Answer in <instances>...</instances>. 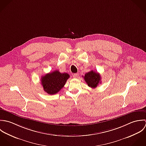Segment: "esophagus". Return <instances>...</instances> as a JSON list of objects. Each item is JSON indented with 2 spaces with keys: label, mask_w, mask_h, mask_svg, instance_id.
I'll use <instances>...</instances> for the list:
<instances>
[{
  "label": "esophagus",
  "mask_w": 146,
  "mask_h": 146,
  "mask_svg": "<svg viewBox=\"0 0 146 146\" xmlns=\"http://www.w3.org/2000/svg\"><path fill=\"white\" fill-rule=\"evenodd\" d=\"M78 76H79V74H78V73H75V74H73V77L74 78H78Z\"/></svg>",
  "instance_id": "esophagus-1"
}]
</instances>
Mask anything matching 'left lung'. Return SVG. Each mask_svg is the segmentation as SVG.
I'll use <instances>...</instances> for the list:
<instances>
[{
	"instance_id": "1",
	"label": "left lung",
	"mask_w": 146,
	"mask_h": 146,
	"mask_svg": "<svg viewBox=\"0 0 146 146\" xmlns=\"http://www.w3.org/2000/svg\"><path fill=\"white\" fill-rule=\"evenodd\" d=\"M83 77L88 86L90 88H96L99 83H101V76L100 74L94 70L86 73Z\"/></svg>"
}]
</instances>
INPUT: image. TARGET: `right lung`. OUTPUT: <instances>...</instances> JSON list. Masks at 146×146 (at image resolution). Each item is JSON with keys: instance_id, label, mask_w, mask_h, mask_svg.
Segmentation results:
<instances>
[{"instance_id": "right-lung-1", "label": "right lung", "mask_w": 146, "mask_h": 146, "mask_svg": "<svg viewBox=\"0 0 146 146\" xmlns=\"http://www.w3.org/2000/svg\"><path fill=\"white\" fill-rule=\"evenodd\" d=\"M69 77L66 73H61L58 70H55L42 77L41 85L45 92L54 95L62 88Z\"/></svg>"}]
</instances>
